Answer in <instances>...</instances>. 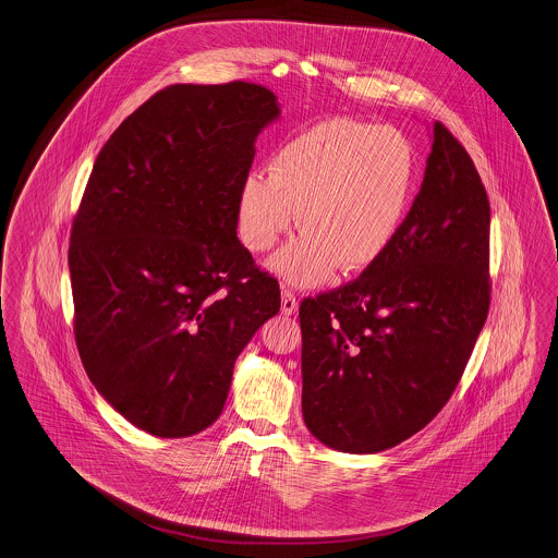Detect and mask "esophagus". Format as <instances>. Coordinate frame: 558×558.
Returning a JSON list of instances; mask_svg holds the SVG:
<instances>
[{
    "mask_svg": "<svg viewBox=\"0 0 558 558\" xmlns=\"http://www.w3.org/2000/svg\"><path fill=\"white\" fill-rule=\"evenodd\" d=\"M298 312V300L291 291H282V314L291 316Z\"/></svg>",
    "mask_w": 558,
    "mask_h": 558,
    "instance_id": "34e87169",
    "label": "esophagus"
}]
</instances>
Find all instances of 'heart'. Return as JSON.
<instances>
[{
    "label": "heart",
    "mask_w": 558,
    "mask_h": 558,
    "mask_svg": "<svg viewBox=\"0 0 558 558\" xmlns=\"http://www.w3.org/2000/svg\"><path fill=\"white\" fill-rule=\"evenodd\" d=\"M414 155L395 129L333 119L303 131L238 195V231L251 253L269 251L291 227L298 240L269 260L295 287L325 284L340 267L365 271L392 246L410 206Z\"/></svg>",
    "instance_id": "b5f03b06"
}]
</instances>
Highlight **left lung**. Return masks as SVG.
Wrapping results in <instances>:
<instances>
[{
  "label": "left lung",
  "mask_w": 558,
  "mask_h": 558,
  "mask_svg": "<svg viewBox=\"0 0 558 558\" xmlns=\"http://www.w3.org/2000/svg\"><path fill=\"white\" fill-rule=\"evenodd\" d=\"M430 140L421 191L385 257L301 301L303 421L340 452L376 454L427 427L488 314V197L459 140L441 123Z\"/></svg>",
  "instance_id": "left-lung-1"
}]
</instances>
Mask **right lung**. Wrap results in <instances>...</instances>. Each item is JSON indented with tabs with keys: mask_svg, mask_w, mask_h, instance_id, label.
Segmentation results:
<instances>
[{
	"mask_svg": "<svg viewBox=\"0 0 558 558\" xmlns=\"http://www.w3.org/2000/svg\"><path fill=\"white\" fill-rule=\"evenodd\" d=\"M278 119L265 86H168L95 159L68 253L74 333L97 392L155 437L215 423L235 359L280 310L238 240L240 186Z\"/></svg>",
	"mask_w": 558,
	"mask_h": 558,
	"instance_id": "obj_1",
	"label": "right lung"
}]
</instances>
